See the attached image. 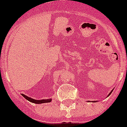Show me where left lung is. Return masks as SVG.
<instances>
[{
  "instance_id": "left-lung-1",
  "label": "left lung",
  "mask_w": 127,
  "mask_h": 127,
  "mask_svg": "<svg viewBox=\"0 0 127 127\" xmlns=\"http://www.w3.org/2000/svg\"><path fill=\"white\" fill-rule=\"evenodd\" d=\"M113 90H114V89H112V91H111V92H110V93H109V95H108V96H107V97H108V96H110V94H111V93H112V91H113ZM96 101H95V102H96ZM88 102H89V101Z\"/></svg>"
}]
</instances>
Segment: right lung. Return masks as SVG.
<instances>
[{
  "mask_svg": "<svg viewBox=\"0 0 127 127\" xmlns=\"http://www.w3.org/2000/svg\"><path fill=\"white\" fill-rule=\"evenodd\" d=\"M22 96H23V97H24V98H26L27 100H28L29 101H30V102L34 103H36V104H41V103H49L52 101V99H40V100H38V99H32V98H31V97H28V96H27L26 95H23V94H22Z\"/></svg>",
  "mask_w": 127,
  "mask_h": 127,
  "instance_id": "add662e5",
  "label": "right lung"
}]
</instances>
